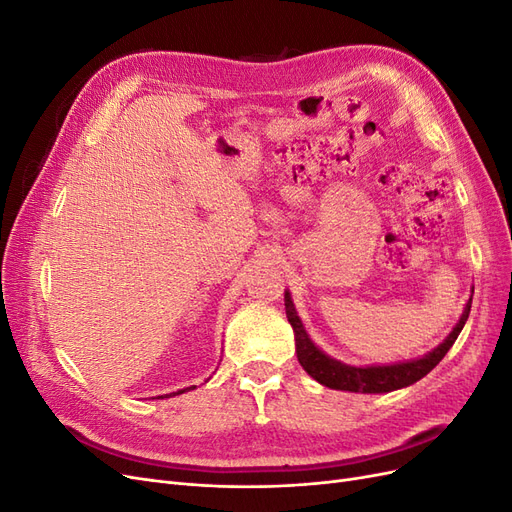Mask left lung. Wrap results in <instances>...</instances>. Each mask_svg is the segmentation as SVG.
Instances as JSON below:
<instances>
[{"mask_svg": "<svg viewBox=\"0 0 512 512\" xmlns=\"http://www.w3.org/2000/svg\"><path fill=\"white\" fill-rule=\"evenodd\" d=\"M474 292V290H472ZM284 305H286V318L292 324L294 331V346H297V359L301 367L312 376L316 382L329 386L335 391H350V393H391L397 389H404L425 378L429 371L436 367L444 354L453 348L455 339L459 337L463 324H466L472 307V297L466 303V309L455 324V329L448 333L444 342L427 352L421 359L406 361V363H393V365H367V367H354L346 365L342 361L331 359L329 354H324L312 339H309L303 322L294 309V303L290 299V292L284 294Z\"/></svg>", "mask_w": 512, "mask_h": 512, "instance_id": "obj_1", "label": "left lung"}]
</instances>
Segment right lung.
<instances>
[{
  "mask_svg": "<svg viewBox=\"0 0 512 512\" xmlns=\"http://www.w3.org/2000/svg\"><path fill=\"white\" fill-rule=\"evenodd\" d=\"M194 386H188V389H181V391H177V393H170V395H181V393H185V391H192Z\"/></svg>",
  "mask_w": 512,
  "mask_h": 512,
  "instance_id": "1",
  "label": "right lung"
}]
</instances>
